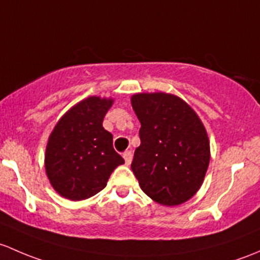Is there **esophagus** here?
I'll return each instance as SVG.
<instances>
[{
    "instance_id": "34e87169",
    "label": "esophagus",
    "mask_w": 260,
    "mask_h": 260,
    "mask_svg": "<svg viewBox=\"0 0 260 260\" xmlns=\"http://www.w3.org/2000/svg\"><path fill=\"white\" fill-rule=\"evenodd\" d=\"M122 156H124V159H125V164L130 165L131 160H133V152H131L130 150H127V151H125L124 154H122Z\"/></svg>"
}]
</instances>
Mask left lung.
I'll return each instance as SVG.
<instances>
[{
  "label": "left lung",
  "mask_w": 260,
  "mask_h": 260,
  "mask_svg": "<svg viewBox=\"0 0 260 260\" xmlns=\"http://www.w3.org/2000/svg\"><path fill=\"white\" fill-rule=\"evenodd\" d=\"M140 146L131 169L148 197L167 207L185 203L202 186L209 167L207 130L197 112L171 93H136Z\"/></svg>",
  "instance_id": "left-lung-1"
}]
</instances>
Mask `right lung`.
Returning <instances> with one entry per match:
<instances>
[{
    "label": "right lung",
    "instance_id": "right-lung-1",
    "mask_svg": "<svg viewBox=\"0 0 260 260\" xmlns=\"http://www.w3.org/2000/svg\"><path fill=\"white\" fill-rule=\"evenodd\" d=\"M112 99L90 96L66 112L51 133L45 155L47 178L53 189L70 200H84L106 186L124 159L103 127Z\"/></svg>",
    "mask_w": 260,
    "mask_h": 260
}]
</instances>
